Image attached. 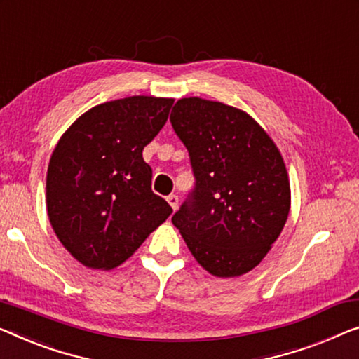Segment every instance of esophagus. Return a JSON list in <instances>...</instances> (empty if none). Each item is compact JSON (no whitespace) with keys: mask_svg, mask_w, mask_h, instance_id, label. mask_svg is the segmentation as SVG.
<instances>
[{"mask_svg":"<svg viewBox=\"0 0 359 359\" xmlns=\"http://www.w3.org/2000/svg\"><path fill=\"white\" fill-rule=\"evenodd\" d=\"M168 203L170 205V208H172V210L175 211V210H177V206H179V196L177 195H169Z\"/></svg>","mask_w":359,"mask_h":359,"instance_id":"esophagus-1","label":"esophagus"}]
</instances>
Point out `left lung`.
Returning a JSON list of instances; mask_svg holds the SVG:
<instances>
[{"instance_id": "obj_1", "label": "left lung", "mask_w": 359, "mask_h": 359, "mask_svg": "<svg viewBox=\"0 0 359 359\" xmlns=\"http://www.w3.org/2000/svg\"><path fill=\"white\" fill-rule=\"evenodd\" d=\"M170 124L195 175L172 224L212 276L247 274L263 261L290 211L280 151L253 117L219 101L182 98Z\"/></svg>"}]
</instances>
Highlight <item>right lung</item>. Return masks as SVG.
Here are the masks:
<instances>
[{"mask_svg":"<svg viewBox=\"0 0 359 359\" xmlns=\"http://www.w3.org/2000/svg\"><path fill=\"white\" fill-rule=\"evenodd\" d=\"M172 98L128 96L85 112L64 132L46 174L53 231L83 266L124 263L172 208L153 194L142 151L169 117Z\"/></svg>","mask_w":359,"mask_h":359,"instance_id":"obj_1","label":"right lung"}]
</instances>
